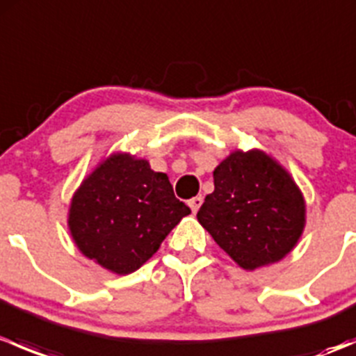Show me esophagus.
<instances>
[{
	"label": "esophagus",
	"instance_id": "esophagus-1",
	"mask_svg": "<svg viewBox=\"0 0 356 356\" xmlns=\"http://www.w3.org/2000/svg\"><path fill=\"white\" fill-rule=\"evenodd\" d=\"M201 203H203V198H201V196H196V198L189 200L188 204H189V208H191V210H193V213H196V211L200 210Z\"/></svg>",
	"mask_w": 356,
	"mask_h": 356
}]
</instances>
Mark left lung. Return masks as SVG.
<instances>
[{
  "label": "left lung",
  "mask_w": 356,
  "mask_h": 356,
  "mask_svg": "<svg viewBox=\"0 0 356 356\" xmlns=\"http://www.w3.org/2000/svg\"><path fill=\"white\" fill-rule=\"evenodd\" d=\"M198 222L245 270L282 260L305 227V200L289 172L260 149H236L213 170Z\"/></svg>",
  "instance_id": "8db88e82"
}]
</instances>
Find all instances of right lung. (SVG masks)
<instances>
[{"mask_svg":"<svg viewBox=\"0 0 356 356\" xmlns=\"http://www.w3.org/2000/svg\"><path fill=\"white\" fill-rule=\"evenodd\" d=\"M189 213L167 174L152 170L148 160L113 153L75 191L68 229L84 257L125 275L146 264Z\"/></svg>","mask_w":356,"mask_h":356,"instance_id":"right-lung-1","label":"right lung"}]
</instances>
